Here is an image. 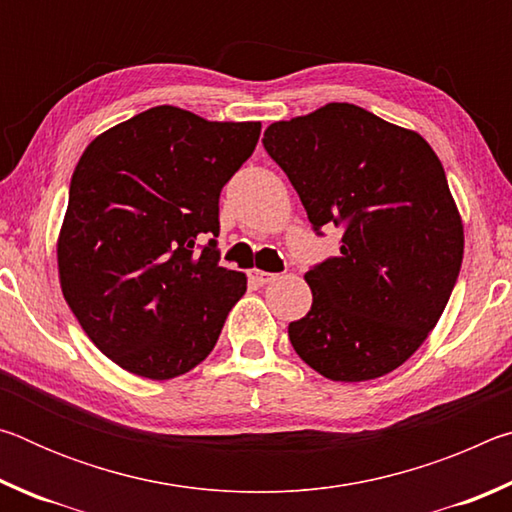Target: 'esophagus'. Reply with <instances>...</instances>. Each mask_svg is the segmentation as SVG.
I'll return each mask as SVG.
<instances>
[{
    "mask_svg": "<svg viewBox=\"0 0 512 512\" xmlns=\"http://www.w3.org/2000/svg\"><path fill=\"white\" fill-rule=\"evenodd\" d=\"M275 273H266V271H259V268H250L248 271V280L253 282V284H257V287H266L268 282H273L275 280Z\"/></svg>",
    "mask_w": 512,
    "mask_h": 512,
    "instance_id": "obj_1",
    "label": "esophagus"
}]
</instances>
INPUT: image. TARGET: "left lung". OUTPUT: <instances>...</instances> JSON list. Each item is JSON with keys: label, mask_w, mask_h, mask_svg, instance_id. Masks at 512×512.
I'll list each match as a JSON object with an SVG mask.
<instances>
[{"label": "left lung", "mask_w": 512, "mask_h": 512, "mask_svg": "<svg viewBox=\"0 0 512 512\" xmlns=\"http://www.w3.org/2000/svg\"><path fill=\"white\" fill-rule=\"evenodd\" d=\"M264 149L316 230L341 253L305 273L311 309L289 325L298 357L332 381L400 368L443 316L463 262V221L424 137L352 103L275 121Z\"/></svg>", "instance_id": "8db88e82"}]
</instances>
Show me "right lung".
I'll return each instance as SVG.
<instances>
[{"label": "right lung", "instance_id": "obj_1", "mask_svg": "<svg viewBox=\"0 0 512 512\" xmlns=\"http://www.w3.org/2000/svg\"><path fill=\"white\" fill-rule=\"evenodd\" d=\"M259 121L155 106L94 137L58 232V280L90 341L133 375L173 379L219 341L246 275L219 266V196Z\"/></svg>", "mask_w": 512, "mask_h": 512}]
</instances>
